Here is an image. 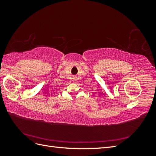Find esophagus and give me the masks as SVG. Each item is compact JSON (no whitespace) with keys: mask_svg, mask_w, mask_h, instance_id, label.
Returning <instances> with one entry per match:
<instances>
[{"mask_svg":"<svg viewBox=\"0 0 156 156\" xmlns=\"http://www.w3.org/2000/svg\"><path fill=\"white\" fill-rule=\"evenodd\" d=\"M73 82H76V81H77V79H75V78H74V79H73Z\"/></svg>","mask_w":156,"mask_h":156,"instance_id":"1","label":"esophagus"}]
</instances>
